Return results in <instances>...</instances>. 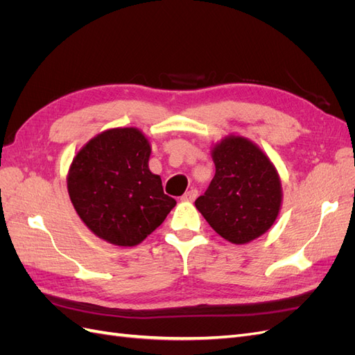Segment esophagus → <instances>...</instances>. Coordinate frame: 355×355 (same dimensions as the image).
<instances>
[{"label": "esophagus", "mask_w": 355, "mask_h": 355, "mask_svg": "<svg viewBox=\"0 0 355 355\" xmlns=\"http://www.w3.org/2000/svg\"><path fill=\"white\" fill-rule=\"evenodd\" d=\"M198 196V191L197 189H189L188 192H185L184 196H182V201H194Z\"/></svg>", "instance_id": "1"}]
</instances>
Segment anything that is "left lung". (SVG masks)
Masks as SVG:
<instances>
[{
  "label": "left lung",
  "mask_w": 355,
  "mask_h": 355,
  "mask_svg": "<svg viewBox=\"0 0 355 355\" xmlns=\"http://www.w3.org/2000/svg\"><path fill=\"white\" fill-rule=\"evenodd\" d=\"M216 173L196 207L222 239L247 244L278 218L283 202L280 175L250 139L228 135L211 145Z\"/></svg>",
  "instance_id": "8db88e82"
}]
</instances>
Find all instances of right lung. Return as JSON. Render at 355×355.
<instances>
[{
  "label": "right lung",
  "mask_w": 355,
  "mask_h": 355,
  "mask_svg": "<svg viewBox=\"0 0 355 355\" xmlns=\"http://www.w3.org/2000/svg\"><path fill=\"white\" fill-rule=\"evenodd\" d=\"M149 155L151 142L144 132L114 127L92 137L72 158L67 176L72 206L106 243L141 244L176 206L149 170Z\"/></svg>",
  "instance_id": "1"
}]
</instances>
